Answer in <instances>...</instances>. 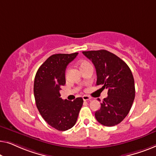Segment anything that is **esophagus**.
<instances>
[{
    "label": "esophagus",
    "instance_id": "obj_1",
    "mask_svg": "<svg viewBox=\"0 0 156 156\" xmlns=\"http://www.w3.org/2000/svg\"><path fill=\"white\" fill-rule=\"evenodd\" d=\"M83 100H84V101H86V100H90L91 98L90 97V96H88V95H83Z\"/></svg>",
    "mask_w": 156,
    "mask_h": 156
}]
</instances>
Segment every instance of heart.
<instances>
[{"label":"heart","instance_id":"b5f03b06","mask_svg":"<svg viewBox=\"0 0 156 156\" xmlns=\"http://www.w3.org/2000/svg\"><path fill=\"white\" fill-rule=\"evenodd\" d=\"M88 62H87V61H81V62L80 63V68H82V67H83V66H85V65H87V64H88Z\"/></svg>","mask_w":156,"mask_h":156}]
</instances>
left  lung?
Returning a JSON list of instances; mask_svg holds the SVG:
<instances>
[{
	"instance_id": "1",
	"label": "left lung",
	"mask_w": 156,
	"mask_h": 156,
	"mask_svg": "<svg viewBox=\"0 0 156 156\" xmlns=\"http://www.w3.org/2000/svg\"><path fill=\"white\" fill-rule=\"evenodd\" d=\"M92 61L97 73V85L107 89L106 98L95 116L106 126H115L123 121L132 106L135 98L134 79L128 65L107 50L83 51ZM99 101L100 99H98Z\"/></svg>"
}]
</instances>
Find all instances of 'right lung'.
Masks as SVG:
<instances>
[{
  "mask_svg": "<svg viewBox=\"0 0 156 156\" xmlns=\"http://www.w3.org/2000/svg\"><path fill=\"white\" fill-rule=\"evenodd\" d=\"M78 53L57 54L49 56L37 71L34 83V95L37 109L43 119L53 128L66 131L77 121L83 100L61 99V86L66 84V67Z\"/></svg>",
  "mask_w": 156,
  "mask_h": 156,
  "instance_id": "1",
  "label": "right lung"
}]
</instances>
